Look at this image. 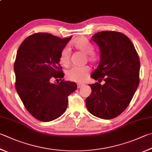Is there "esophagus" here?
<instances>
[{
	"instance_id": "1",
	"label": "esophagus",
	"mask_w": 152,
	"mask_h": 152,
	"mask_svg": "<svg viewBox=\"0 0 152 152\" xmlns=\"http://www.w3.org/2000/svg\"><path fill=\"white\" fill-rule=\"evenodd\" d=\"M84 84H81V83H79V84H77V87H78V88H81L82 86H83Z\"/></svg>"
}]
</instances>
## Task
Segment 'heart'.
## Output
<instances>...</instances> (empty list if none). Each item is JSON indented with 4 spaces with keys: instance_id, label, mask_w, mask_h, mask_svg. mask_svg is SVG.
I'll list each match as a JSON object with an SVG mask.
<instances>
[{
    "instance_id": "b5f03b06",
    "label": "heart",
    "mask_w": 152,
    "mask_h": 152,
    "mask_svg": "<svg viewBox=\"0 0 152 152\" xmlns=\"http://www.w3.org/2000/svg\"><path fill=\"white\" fill-rule=\"evenodd\" d=\"M72 46L77 50L86 54V59L90 63H96L98 60V56L94 52V47L92 43L90 42L86 38L80 37L77 38L72 43ZM60 62L62 66H66L70 61V51L68 48L62 50L60 54ZM90 68L88 66L74 67L70 69L66 72L68 79L71 81L76 82H83L89 76Z\"/></svg>"
}]
</instances>
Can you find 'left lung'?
<instances>
[{"instance_id":"1","label":"left lung","mask_w":152,"mask_h":152,"mask_svg":"<svg viewBox=\"0 0 152 152\" xmlns=\"http://www.w3.org/2000/svg\"><path fill=\"white\" fill-rule=\"evenodd\" d=\"M100 49V61L91 77L92 94L86 100L88 111L104 120L117 117L130 103L140 82V62L132 41L122 33L102 31L92 37Z\"/></svg>"}]
</instances>
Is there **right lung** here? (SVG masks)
<instances>
[{
    "label": "right lung",
    "instance_id": "right-lung-1",
    "mask_svg": "<svg viewBox=\"0 0 152 152\" xmlns=\"http://www.w3.org/2000/svg\"><path fill=\"white\" fill-rule=\"evenodd\" d=\"M71 38L35 33L18 49L14 64L16 92L28 112L42 122H50L64 114L68 96L77 88L75 82L62 79L64 74L59 64L60 52ZM54 77L61 82L51 83Z\"/></svg>",
    "mask_w": 152,
    "mask_h": 152
}]
</instances>
